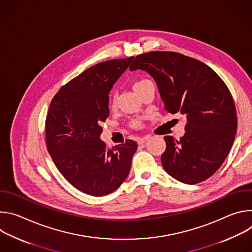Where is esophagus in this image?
Listing matches in <instances>:
<instances>
[{"label": "esophagus", "instance_id": "34e87169", "mask_svg": "<svg viewBox=\"0 0 252 252\" xmlns=\"http://www.w3.org/2000/svg\"><path fill=\"white\" fill-rule=\"evenodd\" d=\"M149 139H150V135H146V136L138 138V139H137V143H138V145H143V143H145V142H146L147 140H149Z\"/></svg>", "mask_w": 252, "mask_h": 252}]
</instances>
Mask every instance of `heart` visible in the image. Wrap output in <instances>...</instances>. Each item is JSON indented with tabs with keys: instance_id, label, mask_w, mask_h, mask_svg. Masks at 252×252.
<instances>
[{
	"instance_id": "heart-1",
	"label": "heart",
	"mask_w": 252,
	"mask_h": 252,
	"mask_svg": "<svg viewBox=\"0 0 252 252\" xmlns=\"http://www.w3.org/2000/svg\"><path fill=\"white\" fill-rule=\"evenodd\" d=\"M151 83H152L151 81L146 80V79L139 80V81H137V82H135V83L133 84V90H134V92H135L136 94H138V93L140 92V90H142L147 85H149V84H151ZM116 103H117V94L115 93V94H113V96H112V99H111V104H112L113 106H115ZM132 126H135V127H138V126H140V123H139L138 121H133V122H132Z\"/></svg>"
}]
</instances>
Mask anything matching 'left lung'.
I'll return each mask as SVG.
<instances>
[{
	"mask_svg": "<svg viewBox=\"0 0 252 252\" xmlns=\"http://www.w3.org/2000/svg\"><path fill=\"white\" fill-rule=\"evenodd\" d=\"M129 69L147 71L158 85L164 110L187 118L179 140L164 136L165 171L187 185L210 177L229 154L237 128L234 102L224 82L200 61L173 52L139 55Z\"/></svg>",
	"mask_w": 252,
	"mask_h": 252,
	"instance_id": "left-lung-1",
	"label": "left lung"
}]
</instances>
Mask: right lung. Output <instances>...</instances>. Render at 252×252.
<instances>
[{"label":"right lung","mask_w":252,"mask_h":252,"mask_svg":"<svg viewBox=\"0 0 252 252\" xmlns=\"http://www.w3.org/2000/svg\"><path fill=\"white\" fill-rule=\"evenodd\" d=\"M133 57L96 63L64 85L46 120L48 152L57 168L79 190L94 196L115 191L127 177L136 142L107 149L99 138L110 116L109 94Z\"/></svg>","instance_id":"add662e5"}]
</instances>
